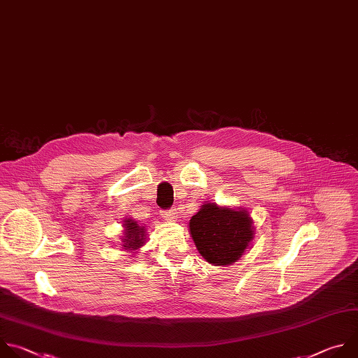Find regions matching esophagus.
<instances>
[{"instance_id":"1","label":"esophagus","mask_w":358,"mask_h":358,"mask_svg":"<svg viewBox=\"0 0 358 358\" xmlns=\"http://www.w3.org/2000/svg\"><path fill=\"white\" fill-rule=\"evenodd\" d=\"M162 216H164V219L165 220H169V222H175V219H176V208H168V210H165L164 211V214H162Z\"/></svg>"}]
</instances>
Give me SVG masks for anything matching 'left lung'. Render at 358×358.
Instances as JSON below:
<instances>
[{"label":"left lung","instance_id":"1","mask_svg":"<svg viewBox=\"0 0 358 358\" xmlns=\"http://www.w3.org/2000/svg\"><path fill=\"white\" fill-rule=\"evenodd\" d=\"M201 257L213 265L236 262L254 237L252 220L245 210L203 204L189 223Z\"/></svg>","mask_w":358,"mask_h":358}]
</instances>
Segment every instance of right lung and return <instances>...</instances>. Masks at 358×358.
<instances>
[{"label": "right lung", "mask_w": 358, "mask_h": 358, "mask_svg": "<svg viewBox=\"0 0 358 358\" xmlns=\"http://www.w3.org/2000/svg\"><path fill=\"white\" fill-rule=\"evenodd\" d=\"M124 233H125V238L122 240L125 250H136L141 245H144L145 241V230L144 227H141L136 224V222L128 219L124 222Z\"/></svg>", "instance_id": "right-lung-1"}]
</instances>
